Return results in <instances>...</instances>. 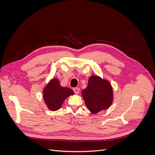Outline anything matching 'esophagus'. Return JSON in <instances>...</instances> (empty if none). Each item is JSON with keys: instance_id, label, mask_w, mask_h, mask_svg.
Wrapping results in <instances>:
<instances>
[{"instance_id": "obj_1", "label": "esophagus", "mask_w": 155, "mask_h": 155, "mask_svg": "<svg viewBox=\"0 0 155 155\" xmlns=\"http://www.w3.org/2000/svg\"><path fill=\"white\" fill-rule=\"evenodd\" d=\"M73 91L75 94H79V91H80V89H79V88L78 87H75L73 88Z\"/></svg>"}]
</instances>
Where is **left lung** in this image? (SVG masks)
<instances>
[{
    "instance_id": "left-lung-1",
    "label": "left lung",
    "mask_w": 155,
    "mask_h": 155,
    "mask_svg": "<svg viewBox=\"0 0 155 155\" xmlns=\"http://www.w3.org/2000/svg\"><path fill=\"white\" fill-rule=\"evenodd\" d=\"M81 94L87 108L93 114L108 109L113 101L110 83L94 75L89 78L88 86Z\"/></svg>"
}]
</instances>
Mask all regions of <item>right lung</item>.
I'll return each instance as SVG.
<instances>
[{
  "label": "right lung",
  "mask_w": 155,
  "mask_h": 155,
  "mask_svg": "<svg viewBox=\"0 0 155 155\" xmlns=\"http://www.w3.org/2000/svg\"><path fill=\"white\" fill-rule=\"evenodd\" d=\"M74 92L68 87L60 85L58 79H53L43 90V98L45 104L50 110H58L67 97L73 95Z\"/></svg>",
  "instance_id": "1"
}]
</instances>
